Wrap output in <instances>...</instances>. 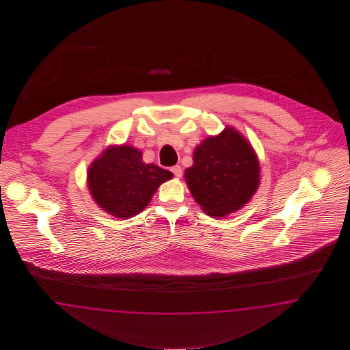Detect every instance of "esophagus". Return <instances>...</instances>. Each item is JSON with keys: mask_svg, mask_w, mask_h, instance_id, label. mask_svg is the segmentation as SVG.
Listing matches in <instances>:
<instances>
[{"mask_svg": "<svg viewBox=\"0 0 350 350\" xmlns=\"http://www.w3.org/2000/svg\"><path fill=\"white\" fill-rule=\"evenodd\" d=\"M172 173L176 176V177H178L180 178V176H182V168H180V165H174V167H172Z\"/></svg>", "mask_w": 350, "mask_h": 350, "instance_id": "34e87169", "label": "esophagus"}]
</instances>
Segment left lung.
<instances>
[{"label":"left lung","mask_w":350,"mask_h":350,"mask_svg":"<svg viewBox=\"0 0 350 350\" xmlns=\"http://www.w3.org/2000/svg\"><path fill=\"white\" fill-rule=\"evenodd\" d=\"M185 180L193 199L212 217L243 208L259 186L260 168L252 145L236 129L226 127L204 139L193 151Z\"/></svg>","instance_id":"obj_1"}]
</instances>
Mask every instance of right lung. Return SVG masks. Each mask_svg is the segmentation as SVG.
<instances>
[{
    "instance_id": "right-lung-1",
    "label": "right lung",
    "mask_w": 350,
    "mask_h": 350,
    "mask_svg": "<svg viewBox=\"0 0 350 350\" xmlns=\"http://www.w3.org/2000/svg\"><path fill=\"white\" fill-rule=\"evenodd\" d=\"M172 172L142 161V152L129 145L110 146L92 161L87 182L91 196L103 211L118 218L142 212Z\"/></svg>"
}]
</instances>
